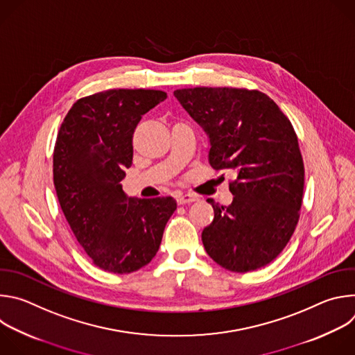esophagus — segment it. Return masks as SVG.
I'll list each match as a JSON object with an SVG mask.
<instances>
[{"label": "esophagus", "mask_w": 355, "mask_h": 355, "mask_svg": "<svg viewBox=\"0 0 355 355\" xmlns=\"http://www.w3.org/2000/svg\"><path fill=\"white\" fill-rule=\"evenodd\" d=\"M195 200H198V198L195 195H191V193H182V195L177 196V204L178 205H187V204H191V202H195Z\"/></svg>", "instance_id": "1"}]
</instances>
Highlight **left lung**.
I'll return each mask as SVG.
<instances>
[{"instance_id": "obj_1", "label": "left lung", "mask_w": 355, "mask_h": 355, "mask_svg": "<svg viewBox=\"0 0 355 355\" xmlns=\"http://www.w3.org/2000/svg\"><path fill=\"white\" fill-rule=\"evenodd\" d=\"M209 136V163L232 170L229 207L202 232L209 257L233 272L275 260L291 240L302 207L305 167L291 121L259 89L195 87L174 91Z\"/></svg>"}]
</instances>
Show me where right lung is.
Masks as SVG:
<instances>
[{
  "instance_id": "obj_1",
  "label": "right lung",
  "mask_w": 355,
  "mask_h": 355,
  "mask_svg": "<svg viewBox=\"0 0 355 355\" xmlns=\"http://www.w3.org/2000/svg\"><path fill=\"white\" fill-rule=\"evenodd\" d=\"M167 98L159 89H108L80 98L67 112L53 151V182L77 241L101 270L129 274L159 251L177 209L171 196L133 199L119 184L132 166L141 115Z\"/></svg>"
}]
</instances>
